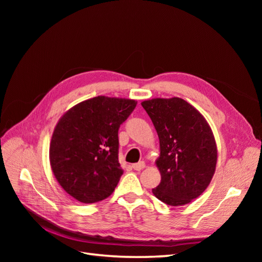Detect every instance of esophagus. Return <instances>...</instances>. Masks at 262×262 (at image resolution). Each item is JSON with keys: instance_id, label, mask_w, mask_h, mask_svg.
Masks as SVG:
<instances>
[{"instance_id": "esophagus-1", "label": "esophagus", "mask_w": 262, "mask_h": 262, "mask_svg": "<svg viewBox=\"0 0 262 262\" xmlns=\"http://www.w3.org/2000/svg\"><path fill=\"white\" fill-rule=\"evenodd\" d=\"M145 167V163L144 162H140V163H137V164H133L132 165V168L134 170H142Z\"/></svg>"}]
</instances>
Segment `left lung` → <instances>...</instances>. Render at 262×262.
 Masks as SVG:
<instances>
[{"label": "left lung", "mask_w": 262, "mask_h": 262, "mask_svg": "<svg viewBox=\"0 0 262 262\" xmlns=\"http://www.w3.org/2000/svg\"><path fill=\"white\" fill-rule=\"evenodd\" d=\"M160 139L156 166L161 182L152 190L171 207L191 202L208 188L215 172L217 148L205 118L179 97L141 102Z\"/></svg>", "instance_id": "8db88e82"}]
</instances>
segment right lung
<instances>
[{
	"mask_svg": "<svg viewBox=\"0 0 262 262\" xmlns=\"http://www.w3.org/2000/svg\"><path fill=\"white\" fill-rule=\"evenodd\" d=\"M138 101L98 96L84 100L55 125L49 149L51 169L66 192L95 203L114 192L123 173L118 160V130Z\"/></svg>",
	"mask_w": 262,
	"mask_h": 262,
	"instance_id": "1",
	"label": "right lung"
}]
</instances>
